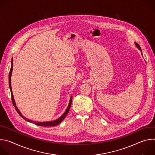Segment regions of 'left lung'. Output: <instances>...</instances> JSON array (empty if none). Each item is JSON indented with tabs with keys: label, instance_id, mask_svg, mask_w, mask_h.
<instances>
[{
	"label": "left lung",
	"instance_id": "obj_1",
	"mask_svg": "<svg viewBox=\"0 0 155 155\" xmlns=\"http://www.w3.org/2000/svg\"><path fill=\"white\" fill-rule=\"evenodd\" d=\"M134 43H135V45H136V47H137V48H138V49H139V50H140V51H141V54H142V55L143 56V54H142V50H141V48H140V46H139V45H138V44H137V43H136V42H135Z\"/></svg>",
	"mask_w": 155,
	"mask_h": 155
}]
</instances>
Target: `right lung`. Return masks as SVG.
Segmentation results:
<instances>
[{"label": "right lung", "instance_id": "add662e5", "mask_svg": "<svg viewBox=\"0 0 155 155\" xmlns=\"http://www.w3.org/2000/svg\"><path fill=\"white\" fill-rule=\"evenodd\" d=\"M13 58L12 59V65H11V69H10V73H9V78H8V80H9V86H10V91H11V94H12V102H13V104L16 109V110L17 111V112L18 113V114L23 118L24 120H25L26 121H28V122H30V123H34L36 125H38V126H45V127H47V126H56L58 124H59L64 118L65 117H66V115H68L69 110H70V108H71V104H72V96H71V99H70V101H69V105L67 108V109H66V110L65 111V112L62 114V115L61 117H60L59 118H58L57 120H53V121H44V122H38V121H32L31 120H29L27 118H26L25 117H24L23 115H22V114L20 112V111L19 110V109L17 108V107L16 106V103L15 102V99H14V97H13V93H12V84H11V77H12V71H13Z\"/></svg>", "mask_w": 155, "mask_h": 155}]
</instances>
